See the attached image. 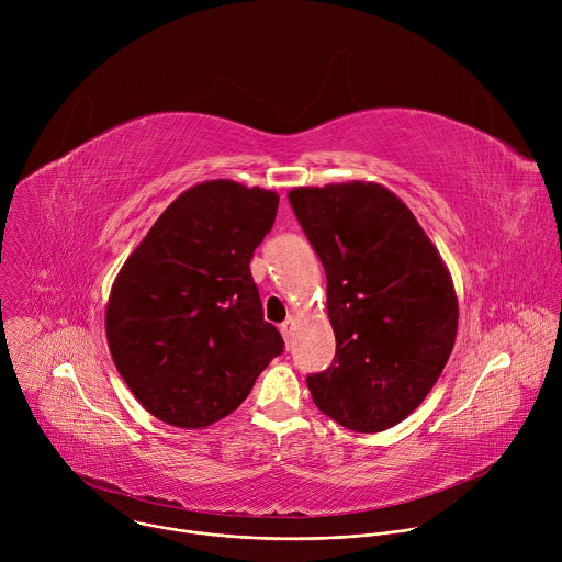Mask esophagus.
Wrapping results in <instances>:
<instances>
[{
	"mask_svg": "<svg viewBox=\"0 0 562 562\" xmlns=\"http://www.w3.org/2000/svg\"><path fill=\"white\" fill-rule=\"evenodd\" d=\"M293 329H295V317L293 315H289L284 323L280 325V331H282V336H284V342L289 345L291 342V338H293Z\"/></svg>",
	"mask_w": 562,
	"mask_h": 562,
	"instance_id": "obj_1",
	"label": "esophagus"
}]
</instances>
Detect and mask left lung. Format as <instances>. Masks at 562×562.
<instances>
[{
	"mask_svg": "<svg viewBox=\"0 0 562 562\" xmlns=\"http://www.w3.org/2000/svg\"><path fill=\"white\" fill-rule=\"evenodd\" d=\"M289 202L327 273L336 358L306 378L315 407L358 434L414 414L458 334L451 273L409 206L378 182L295 187Z\"/></svg>",
	"mask_w": 562,
	"mask_h": 562,
	"instance_id": "left-lung-1",
	"label": "left lung"
}]
</instances>
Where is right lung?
I'll return each instance as SVG.
<instances>
[{"label": "right lung", "instance_id": "right-lung-1", "mask_svg": "<svg viewBox=\"0 0 562 562\" xmlns=\"http://www.w3.org/2000/svg\"><path fill=\"white\" fill-rule=\"evenodd\" d=\"M280 195L206 180L178 195L122 265L106 302L113 362L157 420L204 429L245 403L282 353L249 262Z\"/></svg>", "mask_w": 562, "mask_h": 562}]
</instances>
